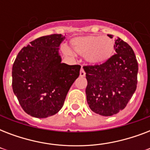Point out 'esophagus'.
Here are the masks:
<instances>
[{
  "instance_id": "1",
  "label": "esophagus",
  "mask_w": 150,
  "mask_h": 150,
  "mask_svg": "<svg viewBox=\"0 0 150 150\" xmlns=\"http://www.w3.org/2000/svg\"><path fill=\"white\" fill-rule=\"evenodd\" d=\"M80 76H81V77H84V76H86V71H85V70L83 68H82L81 71H80Z\"/></svg>"
}]
</instances>
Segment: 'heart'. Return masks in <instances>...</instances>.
<instances>
[{
	"mask_svg": "<svg viewBox=\"0 0 150 150\" xmlns=\"http://www.w3.org/2000/svg\"><path fill=\"white\" fill-rule=\"evenodd\" d=\"M71 45L75 52L82 56H86L87 61L94 64H100L108 61L114 50V42L112 39L99 35L73 39ZM66 51L69 52L68 50Z\"/></svg>",
	"mask_w": 150,
	"mask_h": 150,
	"instance_id": "obj_1",
	"label": "heart"
}]
</instances>
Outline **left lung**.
Segmentation results:
<instances>
[{
	"mask_svg": "<svg viewBox=\"0 0 150 150\" xmlns=\"http://www.w3.org/2000/svg\"><path fill=\"white\" fill-rule=\"evenodd\" d=\"M114 50L116 54L104 63L83 67L88 82L87 103L93 111L102 116L122 110L137 87L139 67L132 48L118 38Z\"/></svg>",
	"mask_w": 150,
	"mask_h": 150,
	"instance_id": "1",
	"label": "left lung"
}]
</instances>
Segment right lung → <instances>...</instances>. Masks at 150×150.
Listing matches in <instances>:
<instances>
[{
	"label": "right lung",
	"instance_id": "right-lung-1",
	"mask_svg": "<svg viewBox=\"0 0 150 150\" xmlns=\"http://www.w3.org/2000/svg\"><path fill=\"white\" fill-rule=\"evenodd\" d=\"M65 36L39 37L18 54L12 67L13 92L25 113L37 118L57 114L79 76L80 65L61 63L58 49Z\"/></svg>",
	"mask_w": 150,
	"mask_h": 150
}]
</instances>
